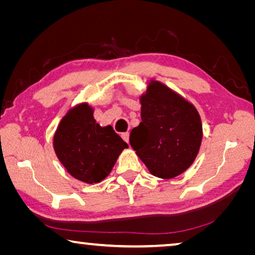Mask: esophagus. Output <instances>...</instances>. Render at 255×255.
<instances>
[{"instance_id":"obj_1","label":"esophagus","mask_w":255,"mask_h":255,"mask_svg":"<svg viewBox=\"0 0 255 255\" xmlns=\"http://www.w3.org/2000/svg\"><path fill=\"white\" fill-rule=\"evenodd\" d=\"M122 137H123V139L125 141H127V143H128V141H129V132L128 131L127 132H123L122 133Z\"/></svg>"}]
</instances>
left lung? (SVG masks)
I'll list each match as a JSON object with an SVG mask.
<instances>
[{"label":"left lung","instance_id":"8db88e82","mask_svg":"<svg viewBox=\"0 0 255 255\" xmlns=\"http://www.w3.org/2000/svg\"><path fill=\"white\" fill-rule=\"evenodd\" d=\"M141 122L129 141L150 174L173 179L195 162L202 140L200 115L191 102L150 80L139 97Z\"/></svg>","mask_w":255,"mask_h":255}]
</instances>
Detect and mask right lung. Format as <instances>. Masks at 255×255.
<instances>
[{"label":"right lung","mask_w":255,"mask_h":255,"mask_svg":"<svg viewBox=\"0 0 255 255\" xmlns=\"http://www.w3.org/2000/svg\"><path fill=\"white\" fill-rule=\"evenodd\" d=\"M86 102L71 108L56 129L53 146L59 162L73 178L94 184L110 174L128 144L114 129L101 127Z\"/></svg>","instance_id":"right-lung-1"}]
</instances>
